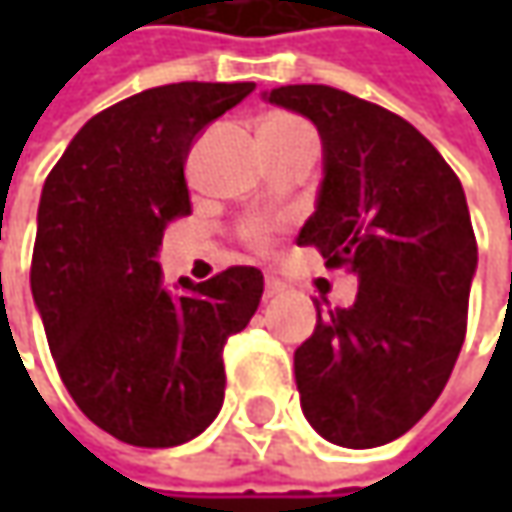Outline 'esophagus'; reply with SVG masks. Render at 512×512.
Returning <instances> with one entry per match:
<instances>
[{"label": "esophagus", "instance_id": "obj_1", "mask_svg": "<svg viewBox=\"0 0 512 512\" xmlns=\"http://www.w3.org/2000/svg\"><path fill=\"white\" fill-rule=\"evenodd\" d=\"M285 290V282H279L276 276H267L265 279V299H276L279 293Z\"/></svg>", "mask_w": 512, "mask_h": 512}]
</instances>
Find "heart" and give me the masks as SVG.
Returning a JSON list of instances; mask_svg holds the SVG:
<instances>
[{
  "label": "heart",
  "instance_id": "b5f03b06",
  "mask_svg": "<svg viewBox=\"0 0 512 512\" xmlns=\"http://www.w3.org/2000/svg\"><path fill=\"white\" fill-rule=\"evenodd\" d=\"M293 125H305L302 119H296V116H290V113H270L262 119V128H293ZM273 233H276V227L267 225V222H250L245 227V242L253 250H267L270 242H273Z\"/></svg>",
  "mask_w": 512,
  "mask_h": 512
}]
</instances>
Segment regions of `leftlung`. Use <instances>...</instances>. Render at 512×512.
I'll list each match as a JSON object with an SVG mask.
<instances>
[{"label": "left lung", "instance_id": "8db88e82", "mask_svg": "<svg viewBox=\"0 0 512 512\" xmlns=\"http://www.w3.org/2000/svg\"><path fill=\"white\" fill-rule=\"evenodd\" d=\"M265 96L307 116L325 145V179L299 245L359 276L356 302L319 310L293 356L302 410L327 442L379 447L433 407L464 344L479 250L462 182L382 105L327 85Z\"/></svg>", "mask_w": 512, "mask_h": 512}]
</instances>
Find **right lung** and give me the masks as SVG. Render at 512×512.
<instances>
[{
  "label": "right lung",
  "mask_w": 512,
  "mask_h": 512,
  "mask_svg": "<svg viewBox=\"0 0 512 512\" xmlns=\"http://www.w3.org/2000/svg\"><path fill=\"white\" fill-rule=\"evenodd\" d=\"M253 82H179L128 96L73 136L42 187L30 290L79 410L133 447L196 439L225 402V342L253 319L265 276L227 267L162 287L156 250L190 213L196 133Z\"/></svg>",
  "instance_id": "add662e5"
}]
</instances>
